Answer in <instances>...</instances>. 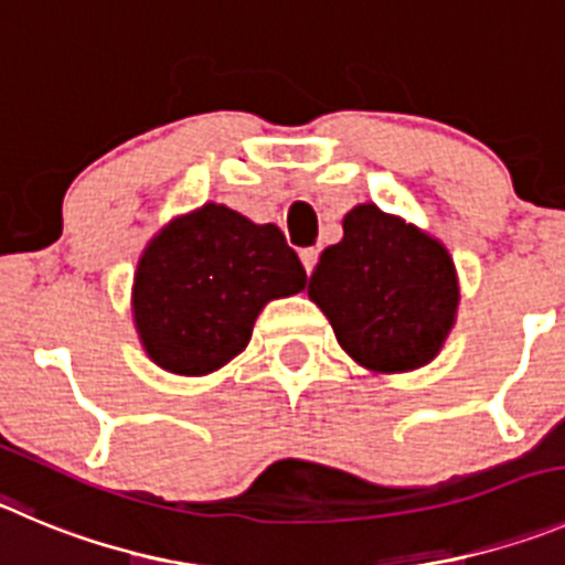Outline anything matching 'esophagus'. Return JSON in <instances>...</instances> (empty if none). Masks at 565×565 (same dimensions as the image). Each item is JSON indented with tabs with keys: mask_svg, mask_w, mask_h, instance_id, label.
<instances>
[{
	"mask_svg": "<svg viewBox=\"0 0 565 565\" xmlns=\"http://www.w3.org/2000/svg\"><path fill=\"white\" fill-rule=\"evenodd\" d=\"M318 258H320L318 247H307V250H300V262H303V267H307L309 276H312L315 265H318Z\"/></svg>",
	"mask_w": 565,
	"mask_h": 565,
	"instance_id": "34e87169",
	"label": "esophagus"
}]
</instances>
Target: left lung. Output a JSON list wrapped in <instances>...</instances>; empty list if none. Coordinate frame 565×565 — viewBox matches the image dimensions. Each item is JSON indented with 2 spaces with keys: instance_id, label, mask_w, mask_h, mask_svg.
Segmentation results:
<instances>
[{
  "instance_id": "1",
  "label": "left lung",
  "mask_w": 565,
  "mask_h": 565,
  "mask_svg": "<svg viewBox=\"0 0 565 565\" xmlns=\"http://www.w3.org/2000/svg\"><path fill=\"white\" fill-rule=\"evenodd\" d=\"M309 298L356 365L409 373L429 365L449 340L460 281L440 239L376 203H360L342 220V239L320 256Z\"/></svg>"
}]
</instances>
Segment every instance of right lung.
I'll return each mask as SVG.
<instances>
[{"label": "right lung", "mask_w": 565, "mask_h": 565, "mask_svg": "<svg viewBox=\"0 0 565 565\" xmlns=\"http://www.w3.org/2000/svg\"><path fill=\"white\" fill-rule=\"evenodd\" d=\"M307 287V270L281 228L223 203L172 217L141 250L130 292L145 354L178 376H205L250 342L276 298Z\"/></svg>", "instance_id": "obj_1"}]
</instances>
